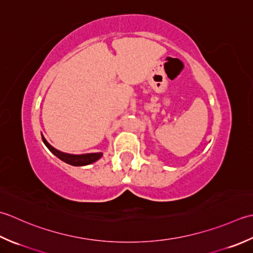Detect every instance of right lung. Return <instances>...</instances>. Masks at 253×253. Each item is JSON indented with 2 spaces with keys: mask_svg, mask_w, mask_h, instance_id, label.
I'll use <instances>...</instances> for the list:
<instances>
[{
  "mask_svg": "<svg viewBox=\"0 0 253 253\" xmlns=\"http://www.w3.org/2000/svg\"><path fill=\"white\" fill-rule=\"evenodd\" d=\"M41 135H42V134H41ZM42 141L45 144V146L49 148V151L51 153H53L56 157L61 159V161H63L66 164H70L72 166H85V165L95 163L102 156V153L84 154V155H72V154H66V153L58 151V149H55L54 147L51 146L47 141H45V138L43 136H42Z\"/></svg>",
  "mask_w": 253,
  "mask_h": 253,
  "instance_id": "obj_1",
  "label": "right lung"
}]
</instances>
